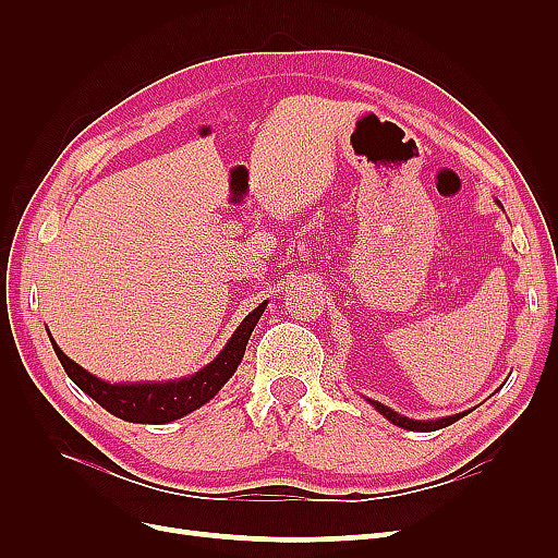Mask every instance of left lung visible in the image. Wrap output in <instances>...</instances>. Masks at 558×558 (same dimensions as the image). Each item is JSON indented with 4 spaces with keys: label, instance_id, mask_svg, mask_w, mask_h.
Here are the masks:
<instances>
[{
    "label": "left lung",
    "instance_id": "obj_1",
    "mask_svg": "<svg viewBox=\"0 0 558 558\" xmlns=\"http://www.w3.org/2000/svg\"><path fill=\"white\" fill-rule=\"evenodd\" d=\"M369 402H373V404H375V410H377L379 414H384L388 421H391V424H396V426H400V428H408V430H421V433H428V430L445 428V426L453 424V421H459L461 416H465V414H468V412H463V414H453V416L437 418V421H414V418L402 416V414H398V412H393V410H388L386 404H381V402H375V400H369Z\"/></svg>",
    "mask_w": 558,
    "mask_h": 558
}]
</instances>
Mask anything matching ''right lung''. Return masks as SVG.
Instances as JSON below:
<instances>
[{
  "mask_svg": "<svg viewBox=\"0 0 558 558\" xmlns=\"http://www.w3.org/2000/svg\"><path fill=\"white\" fill-rule=\"evenodd\" d=\"M267 302L253 310L242 326L234 330V335L228 340L226 349L218 356L202 367L193 377H183L179 381H165V384H107L102 379L93 377L81 365H76L72 359H66L60 351V347L53 342V349L64 367V373L70 379L86 391L95 402L102 404L107 412L113 416L132 421V424H170L174 418H181L191 414L193 410L202 408L209 402L221 386L234 375V369L242 363L246 342L256 328L260 314L265 312Z\"/></svg>",
  "mask_w": 558,
  "mask_h": 558,
  "instance_id": "right-lung-1",
  "label": "right lung"
}]
</instances>
